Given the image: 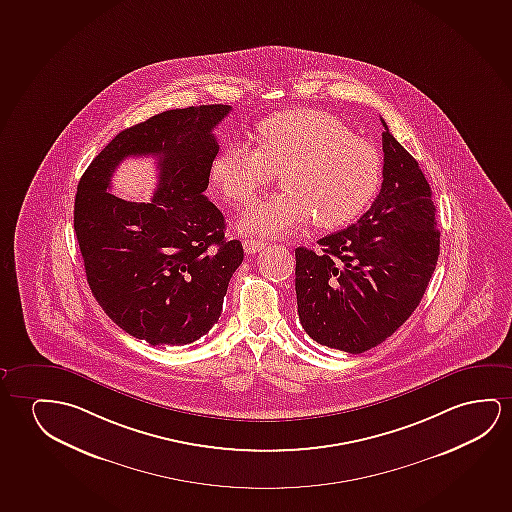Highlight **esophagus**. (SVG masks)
I'll use <instances>...</instances> for the list:
<instances>
[{"instance_id":"esophagus-1","label":"esophagus","mask_w":512,"mask_h":512,"mask_svg":"<svg viewBox=\"0 0 512 512\" xmlns=\"http://www.w3.org/2000/svg\"><path fill=\"white\" fill-rule=\"evenodd\" d=\"M264 246H266V243L259 241V239H245V241H243V248H245V252L248 253V255L260 252Z\"/></svg>"}]
</instances>
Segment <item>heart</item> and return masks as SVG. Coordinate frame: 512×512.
Instances as JSON below:
<instances>
[{"instance_id":"b5f03b06","label":"heart","mask_w":512,"mask_h":512,"mask_svg":"<svg viewBox=\"0 0 512 512\" xmlns=\"http://www.w3.org/2000/svg\"><path fill=\"white\" fill-rule=\"evenodd\" d=\"M257 148L234 141L211 162V181L230 204H248L282 172L285 192L246 209L239 230L285 236L315 218L320 229L354 222L377 193V148L327 112L290 111L264 119Z\"/></svg>"}]
</instances>
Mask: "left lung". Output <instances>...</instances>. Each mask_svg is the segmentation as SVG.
Segmentation results:
<instances>
[{"mask_svg": "<svg viewBox=\"0 0 512 512\" xmlns=\"http://www.w3.org/2000/svg\"><path fill=\"white\" fill-rule=\"evenodd\" d=\"M384 181L354 225L296 248L297 313L329 349L361 354L386 341L421 303L440 253L437 209L419 163L382 119Z\"/></svg>", "mask_w": 512, "mask_h": 512, "instance_id": "left-lung-1", "label": "left lung"}]
</instances>
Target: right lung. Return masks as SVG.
<instances>
[{
  "instance_id": "add662e5",
  "label": "right lung",
  "mask_w": 512,
  "mask_h": 512,
  "mask_svg": "<svg viewBox=\"0 0 512 512\" xmlns=\"http://www.w3.org/2000/svg\"><path fill=\"white\" fill-rule=\"evenodd\" d=\"M230 105L156 114L119 132L77 185L74 229L89 289L123 331L149 345H188L222 313L243 245L227 241L222 211L204 195L218 155L215 130ZM155 155L159 186L149 203L109 193L128 155Z\"/></svg>"
}]
</instances>
